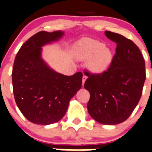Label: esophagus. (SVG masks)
I'll return each instance as SVG.
<instances>
[{
    "mask_svg": "<svg viewBox=\"0 0 152 152\" xmlns=\"http://www.w3.org/2000/svg\"><path fill=\"white\" fill-rule=\"evenodd\" d=\"M86 79H87V77H86V76H83V77H82V85H83V86H84V84L85 81H86Z\"/></svg>",
    "mask_w": 152,
    "mask_h": 152,
    "instance_id": "1",
    "label": "esophagus"
}]
</instances>
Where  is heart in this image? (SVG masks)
I'll list each match as a JSON object with an SVG mask.
<instances>
[{
  "instance_id": "b5f03b06",
  "label": "heart",
  "mask_w": 152,
  "mask_h": 152,
  "mask_svg": "<svg viewBox=\"0 0 152 152\" xmlns=\"http://www.w3.org/2000/svg\"><path fill=\"white\" fill-rule=\"evenodd\" d=\"M77 58L80 61H88V68L91 73L100 74L110 67L114 54L105 44L93 39H86L78 45Z\"/></svg>"
}]
</instances>
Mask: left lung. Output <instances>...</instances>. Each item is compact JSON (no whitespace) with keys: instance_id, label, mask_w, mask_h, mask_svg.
I'll return each instance as SVG.
<instances>
[{"instance_id":"left-lung-1","label":"left lung","mask_w":152,"mask_h":152,"mask_svg":"<svg viewBox=\"0 0 152 152\" xmlns=\"http://www.w3.org/2000/svg\"><path fill=\"white\" fill-rule=\"evenodd\" d=\"M104 34L117 43L114 60L104 73H88L84 88L90 93V116L101 124L115 125L127 120L140 100L146 79L145 61L131 39L110 31Z\"/></svg>"}]
</instances>
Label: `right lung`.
<instances>
[{"mask_svg": "<svg viewBox=\"0 0 152 152\" xmlns=\"http://www.w3.org/2000/svg\"><path fill=\"white\" fill-rule=\"evenodd\" d=\"M62 31H42L25 42L12 71L13 91L18 107L30 122L50 125L63 118L69 101L81 89L82 73L64 76L42 58V47L59 40Z\"/></svg>", "mask_w": 152, "mask_h": 152, "instance_id": "1", "label": "right lung"}]
</instances>
